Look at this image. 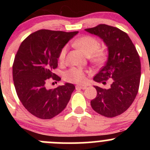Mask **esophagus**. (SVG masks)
Segmentation results:
<instances>
[{"label": "esophagus", "instance_id": "esophagus-1", "mask_svg": "<svg viewBox=\"0 0 150 150\" xmlns=\"http://www.w3.org/2000/svg\"><path fill=\"white\" fill-rule=\"evenodd\" d=\"M86 88H87V86H82V85H78V86H76V88L78 89H82V90H84V89H86Z\"/></svg>", "mask_w": 150, "mask_h": 150}]
</instances>
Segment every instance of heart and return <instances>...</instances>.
<instances>
[{
	"label": "heart",
	"mask_w": 150,
	"mask_h": 150,
	"mask_svg": "<svg viewBox=\"0 0 150 150\" xmlns=\"http://www.w3.org/2000/svg\"><path fill=\"white\" fill-rule=\"evenodd\" d=\"M75 46L81 49L86 56H88L91 61L96 64H101L105 61L107 53L104 49L99 48L100 43L94 37L85 35L78 38L75 42ZM67 47L64 46L59 54L58 59L63 63L65 60ZM64 78L67 82L75 83H83L86 81V73L82 69L72 67L64 73Z\"/></svg>",
	"instance_id": "1"
}]
</instances>
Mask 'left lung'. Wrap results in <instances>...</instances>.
Returning a JSON list of instances; mask_svg holds the SVG:
<instances>
[{"instance_id":"1","label":"left lung","mask_w":150,"mask_h":150,"mask_svg":"<svg viewBox=\"0 0 150 150\" xmlns=\"http://www.w3.org/2000/svg\"><path fill=\"white\" fill-rule=\"evenodd\" d=\"M85 30L100 37L108 47L107 63L93 80L103 84L107 80H113L108 89L94 86L97 95L91 101V105L104 117L120 115L129 108L138 93L141 78L139 56L127 33L120 29L101 24Z\"/></svg>"}]
</instances>
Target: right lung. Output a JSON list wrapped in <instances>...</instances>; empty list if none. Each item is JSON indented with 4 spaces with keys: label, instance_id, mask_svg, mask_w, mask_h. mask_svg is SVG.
Returning <instances> with one entry per match:
<instances>
[{
    "label": "right lung",
    "instance_id": "obj_1",
    "mask_svg": "<svg viewBox=\"0 0 150 150\" xmlns=\"http://www.w3.org/2000/svg\"><path fill=\"white\" fill-rule=\"evenodd\" d=\"M78 32L67 33L40 30L22 41L13 63V80L16 94L27 110L40 119H51L66 107L75 90L67 83L54 89L46 88L50 78L60 77L53 72L58 66L59 51Z\"/></svg>",
    "mask_w": 150,
    "mask_h": 150
}]
</instances>
